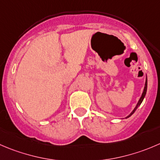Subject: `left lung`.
I'll return each instance as SVG.
<instances>
[{
	"label": "left lung",
	"instance_id": "1",
	"mask_svg": "<svg viewBox=\"0 0 160 160\" xmlns=\"http://www.w3.org/2000/svg\"><path fill=\"white\" fill-rule=\"evenodd\" d=\"M146 91H147V77H146V81H145V88H144V91H143V93H142V97L140 98V99H139V101H138V104H137V105H136V107L135 108H134V109L132 111V112L131 113V114L129 115V116H127V118H128V117H130V116H131V115L133 114V113L134 112L136 111V109H137L138 108V107L139 106V105H141V104H142V101H143V99H144V98H145V94H146Z\"/></svg>",
	"mask_w": 160,
	"mask_h": 160
}]
</instances>
